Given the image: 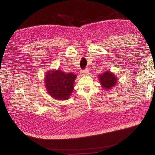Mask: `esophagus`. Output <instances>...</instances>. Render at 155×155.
Listing matches in <instances>:
<instances>
[{
	"instance_id": "obj_1",
	"label": "esophagus",
	"mask_w": 155,
	"mask_h": 155,
	"mask_svg": "<svg viewBox=\"0 0 155 155\" xmlns=\"http://www.w3.org/2000/svg\"><path fill=\"white\" fill-rule=\"evenodd\" d=\"M82 74L83 76H88L89 74V71L88 70H85L82 71Z\"/></svg>"
}]
</instances>
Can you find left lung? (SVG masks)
<instances>
[{
  "label": "left lung",
  "instance_id": "8db88e82",
  "mask_svg": "<svg viewBox=\"0 0 155 155\" xmlns=\"http://www.w3.org/2000/svg\"><path fill=\"white\" fill-rule=\"evenodd\" d=\"M101 87L106 91H108L114 87L117 83V78L111 71H107L98 75Z\"/></svg>",
  "mask_w": 155,
  "mask_h": 155
}]
</instances>
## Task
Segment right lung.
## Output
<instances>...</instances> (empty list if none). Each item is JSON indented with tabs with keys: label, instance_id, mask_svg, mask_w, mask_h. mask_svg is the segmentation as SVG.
I'll use <instances>...</instances> for the list:
<instances>
[{
	"label": "right lung",
	"instance_id": "add662e5",
	"mask_svg": "<svg viewBox=\"0 0 155 155\" xmlns=\"http://www.w3.org/2000/svg\"><path fill=\"white\" fill-rule=\"evenodd\" d=\"M77 76L72 73H65L61 70L47 71L44 78L48 93L57 100H67L74 90Z\"/></svg>",
	"mask_w": 155,
	"mask_h": 155
}]
</instances>
